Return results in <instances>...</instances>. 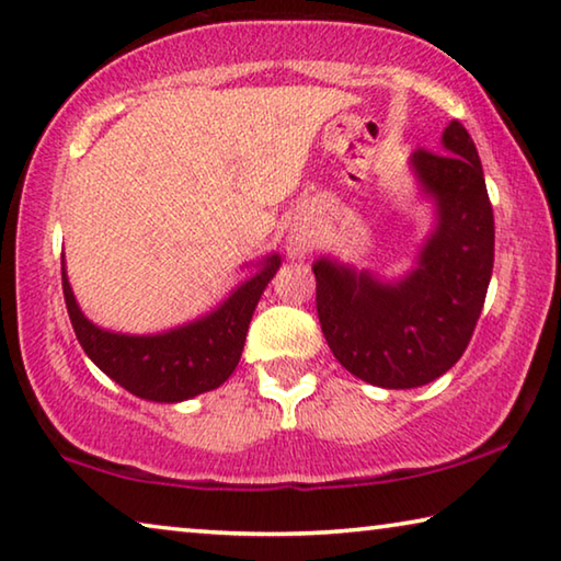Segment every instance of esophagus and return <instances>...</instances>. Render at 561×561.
<instances>
[{
    "label": "esophagus",
    "mask_w": 561,
    "mask_h": 561,
    "mask_svg": "<svg viewBox=\"0 0 561 561\" xmlns=\"http://www.w3.org/2000/svg\"><path fill=\"white\" fill-rule=\"evenodd\" d=\"M289 247H291V252H295V254H301V252H305V249H307V239L295 237V239H291V242H289Z\"/></svg>",
    "instance_id": "1"
}]
</instances>
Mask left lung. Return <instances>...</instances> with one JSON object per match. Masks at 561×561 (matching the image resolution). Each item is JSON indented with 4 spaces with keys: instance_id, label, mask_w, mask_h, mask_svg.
I'll use <instances>...</instances> for the list:
<instances>
[{
    "instance_id": "left-lung-1",
    "label": "left lung",
    "mask_w": 561,
    "mask_h": 561,
    "mask_svg": "<svg viewBox=\"0 0 561 561\" xmlns=\"http://www.w3.org/2000/svg\"><path fill=\"white\" fill-rule=\"evenodd\" d=\"M444 152L416 149L412 162L437 199L439 225L420 266L399 284H379L317 262V314L329 350L375 387L412 389L451 369L472 340L494 266V215L482 162L455 119Z\"/></svg>"
}]
</instances>
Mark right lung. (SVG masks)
I'll return each mask as SVG.
<instances>
[{"label": "right lung", "mask_w": 561, "mask_h": 561, "mask_svg": "<svg viewBox=\"0 0 561 561\" xmlns=\"http://www.w3.org/2000/svg\"><path fill=\"white\" fill-rule=\"evenodd\" d=\"M279 260L270 256L252 279L244 282L217 312L199 322L157 336L112 334L79 312L72 287L61 270L67 312L87 357L119 387L149 402H182L227 381L239 364L249 319Z\"/></svg>", "instance_id": "obj_1"}]
</instances>
